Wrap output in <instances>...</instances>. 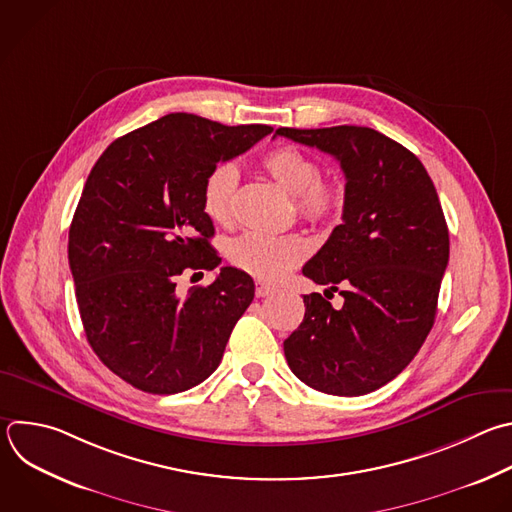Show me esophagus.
<instances>
[{"mask_svg":"<svg viewBox=\"0 0 512 512\" xmlns=\"http://www.w3.org/2000/svg\"><path fill=\"white\" fill-rule=\"evenodd\" d=\"M273 293H275V287H271V285H267L263 281L255 283V295L257 297H267V295H273Z\"/></svg>","mask_w":512,"mask_h":512,"instance_id":"34e87169","label":"esophagus"}]
</instances>
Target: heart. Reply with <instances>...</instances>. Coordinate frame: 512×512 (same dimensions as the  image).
<instances>
[{
    "label": "heart",
    "mask_w": 512,
    "mask_h": 512,
    "mask_svg": "<svg viewBox=\"0 0 512 512\" xmlns=\"http://www.w3.org/2000/svg\"><path fill=\"white\" fill-rule=\"evenodd\" d=\"M265 173L289 195L297 211L311 223H327L342 211L344 195L333 183L321 181L315 158L295 146H277L261 160ZM239 191V170L233 162H219L203 185V211L217 225H231ZM309 255V243L297 233L273 235L251 231L229 247L231 261L265 281H277Z\"/></svg>",
    "instance_id": "obj_1"
}]
</instances>
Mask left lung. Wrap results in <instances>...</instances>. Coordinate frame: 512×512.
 <instances>
[{
	"label": "left lung",
	"mask_w": 512,
	"mask_h": 512,
	"mask_svg": "<svg viewBox=\"0 0 512 512\" xmlns=\"http://www.w3.org/2000/svg\"><path fill=\"white\" fill-rule=\"evenodd\" d=\"M275 134L331 154L346 175L344 223L303 267L344 305L303 295V321L283 342L287 364L323 394H370L414 360L434 325L450 253L438 193L418 156L374 128Z\"/></svg>",
	"instance_id": "left-lung-1"
}]
</instances>
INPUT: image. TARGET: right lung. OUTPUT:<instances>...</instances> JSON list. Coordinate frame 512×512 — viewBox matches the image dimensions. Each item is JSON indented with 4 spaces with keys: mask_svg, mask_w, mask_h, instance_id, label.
Segmentation results:
<instances>
[{
    "mask_svg": "<svg viewBox=\"0 0 512 512\" xmlns=\"http://www.w3.org/2000/svg\"><path fill=\"white\" fill-rule=\"evenodd\" d=\"M271 130L175 112L116 138L92 166L68 259L88 344L130 386L177 394L219 368L255 283L221 267L211 285L183 297L177 279L221 263L203 211L207 175Z\"/></svg>",
    "mask_w": 512,
    "mask_h": 512,
    "instance_id": "right-lung-1",
    "label": "right lung"
}]
</instances>
